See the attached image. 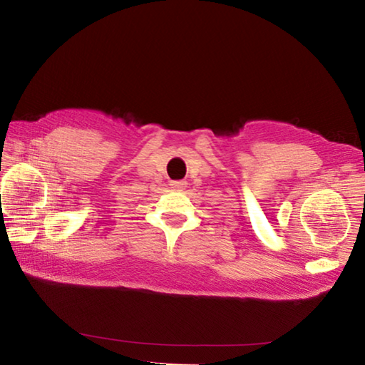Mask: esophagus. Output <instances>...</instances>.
I'll list each match as a JSON object with an SVG mask.
<instances>
[{"instance_id": "esophagus-1", "label": "esophagus", "mask_w": 365, "mask_h": 365, "mask_svg": "<svg viewBox=\"0 0 365 365\" xmlns=\"http://www.w3.org/2000/svg\"><path fill=\"white\" fill-rule=\"evenodd\" d=\"M169 187H170V188H174V190H178V191H180V190H185V188H187V183H185V182H170V183H169Z\"/></svg>"}]
</instances>
